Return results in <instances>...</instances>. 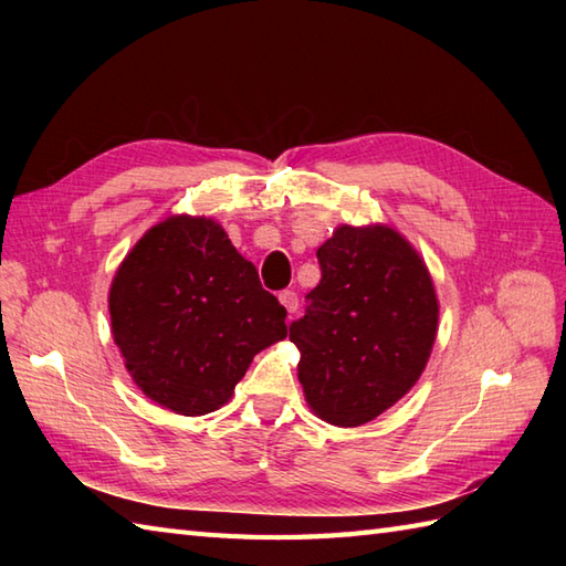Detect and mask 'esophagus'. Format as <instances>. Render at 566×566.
<instances>
[{"mask_svg":"<svg viewBox=\"0 0 566 566\" xmlns=\"http://www.w3.org/2000/svg\"><path fill=\"white\" fill-rule=\"evenodd\" d=\"M280 302H282V306L290 311V314H296V308H298V294L296 292H292V290H286V292H282L280 294Z\"/></svg>","mask_w":566,"mask_h":566,"instance_id":"esophagus-1","label":"esophagus"}]
</instances>
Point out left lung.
Returning <instances> with one entry per match:
<instances>
[{"instance_id": "8db88e82", "label": "left lung", "mask_w": 566, "mask_h": 566, "mask_svg": "<svg viewBox=\"0 0 566 566\" xmlns=\"http://www.w3.org/2000/svg\"><path fill=\"white\" fill-rule=\"evenodd\" d=\"M321 282L290 326L306 403L331 426L375 420L411 391L438 335L426 262L389 226H338L316 252Z\"/></svg>"}]
</instances>
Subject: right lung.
Segmentation results:
<instances>
[{
	"mask_svg": "<svg viewBox=\"0 0 566 566\" xmlns=\"http://www.w3.org/2000/svg\"><path fill=\"white\" fill-rule=\"evenodd\" d=\"M109 314L138 389L182 416L221 408L252 357L286 338V308L207 216H170L138 240L116 270Z\"/></svg>",
	"mask_w": 566,
	"mask_h": 566,
	"instance_id": "1",
	"label": "right lung"
}]
</instances>
